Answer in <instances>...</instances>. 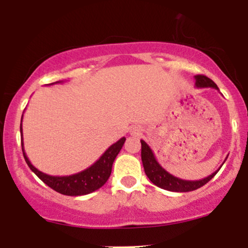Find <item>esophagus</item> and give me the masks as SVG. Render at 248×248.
I'll list each match as a JSON object with an SVG mask.
<instances>
[{
    "label": "esophagus",
    "instance_id": "34e87169",
    "mask_svg": "<svg viewBox=\"0 0 248 248\" xmlns=\"http://www.w3.org/2000/svg\"><path fill=\"white\" fill-rule=\"evenodd\" d=\"M130 134H132L133 137H139V135L141 134V128L140 127H133L132 130H130Z\"/></svg>",
    "mask_w": 248,
    "mask_h": 248
}]
</instances>
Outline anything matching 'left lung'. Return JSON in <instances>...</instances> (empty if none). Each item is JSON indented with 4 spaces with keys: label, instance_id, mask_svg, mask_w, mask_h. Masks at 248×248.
Listing matches in <instances>:
<instances>
[{
    "label": "left lung",
    "instance_id": "left-lung-1",
    "mask_svg": "<svg viewBox=\"0 0 248 248\" xmlns=\"http://www.w3.org/2000/svg\"><path fill=\"white\" fill-rule=\"evenodd\" d=\"M195 87H197V88H209V87H211V88L219 91L217 84L205 75L195 76ZM141 160H142L145 173L146 175L148 176L149 180L153 182L155 186L166 190H170V192H190V190L200 188L203 185L207 184L211 179H213L214 175H216V174L219 172L220 168H221V166H220L216 172L212 173L211 175L207 176V178L201 179V180H182V179L176 178V176L168 173L167 170L157 162L156 157H155L151 147L147 145L143 140H141Z\"/></svg>",
    "mask_w": 248,
    "mask_h": 248
}]
</instances>
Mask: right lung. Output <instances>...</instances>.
Segmentation results:
<instances>
[{"instance_id": "obj_1", "label": "right lung", "mask_w": 248, "mask_h": 248, "mask_svg": "<svg viewBox=\"0 0 248 248\" xmlns=\"http://www.w3.org/2000/svg\"><path fill=\"white\" fill-rule=\"evenodd\" d=\"M54 83H61V81ZM51 83V84H54ZM23 116V115H22ZM21 143H22V152L24 160H26L27 165L29 168L36 174L37 176L48 185L50 188H53L56 192L61 193L63 195H70V197H78V195H86L89 193L95 192L96 189L101 188L103 185L107 182L109 179L111 173V167H113V162L115 160L116 155L121 151L122 146H124L126 138H121L115 143H113L107 151L100 156L99 160L94 162L91 167L86 168L82 172H78L76 174L66 176H54L46 174L41 170L35 168L29 161L28 156H27L26 152H24L23 147V134H22V120H21Z\"/></svg>"}]
</instances>
